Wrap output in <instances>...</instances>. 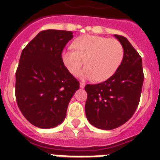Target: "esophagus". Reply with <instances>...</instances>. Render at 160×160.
<instances>
[{
  "label": "esophagus",
  "instance_id": "34e87169",
  "mask_svg": "<svg viewBox=\"0 0 160 160\" xmlns=\"http://www.w3.org/2000/svg\"><path fill=\"white\" fill-rule=\"evenodd\" d=\"M85 86H86V85H85V83L80 82V87H81V88L83 89L85 87Z\"/></svg>",
  "mask_w": 160,
  "mask_h": 160
}]
</instances>
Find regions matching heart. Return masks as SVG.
<instances>
[{
    "instance_id": "b5f03b06",
    "label": "heart",
    "mask_w": 160,
    "mask_h": 160,
    "mask_svg": "<svg viewBox=\"0 0 160 160\" xmlns=\"http://www.w3.org/2000/svg\"><path fill=\"white\" fill-rule=\"evenodd\" d=\"M73 49L62 52L63 64L71 74L80 72L82 79L104 82L116 73L123 59V47L118 40L101 36L83 35L73 42Z\"/></svg>"
}]
</instances>
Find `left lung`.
<instances>
[{
  "label": "left lung",
  "instance_id": "left-lung-1",
  "mask_svg": "<svg viewBox=\"0 0 160 160\" xmlns=\"http://www.w3.org/2000/svg\"><path fill=\"white\" fill-rule=\"evenodd\" d=\"M123 47V59L114 75L99 84L87 85L86 115L91 125L112 130L128 122L139 102L142 84V58L126 38L114 35Z\"/></svg>",
  "mask_w": 160,
  "mask_h": 160
}]
</instances>
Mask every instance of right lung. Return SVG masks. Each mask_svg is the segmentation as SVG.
Masks as SVG:
<instances>
[{
	"mask_svg": "<svg viewBox=\"0 0 160 160\" xmlns=\"http://www.w3.org/2000/svg\"><path fill=\"white\" fill-rule=\"evenodd\" d=\"M73 37L71 31H42L22 52L16 72V99L25 118L37 128L49 129L62 123L79 89V82L62 59L63 49Z\"/></svg>",
	"mask_w": 160,
	"mask_h": 160,
	"instance_id": "1",
	"label": "right lung"
}]
</instances>
